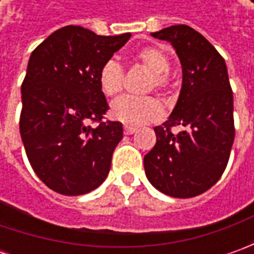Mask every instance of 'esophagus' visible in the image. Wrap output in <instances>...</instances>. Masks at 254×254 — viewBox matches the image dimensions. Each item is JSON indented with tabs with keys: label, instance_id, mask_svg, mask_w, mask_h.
I'll return each mask as SVG.
<instances>
[{
	"label": "esophagus",
	"instance_id": "esophagus-1",
	"mask_svg": "<svg viewBox=\"0 0 254 254\" xmlns=\"http://www.w3.org/2000/svg\"><path fill=\"white\" fill-rule=\"evenodd\" d=\"M135 131H137V128H135V127H131V126H124V134L131 135V134H134Z\"/></svg>",
	"mask_w": 254,
	"mask_h": 254
}]
</instances>
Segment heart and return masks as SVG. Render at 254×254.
Returning a JSON list of instances; mask_svg holds the SVG:
<instances>
[{"instance_id":"b5f03b06","label":"heart","mask_w":254,"mask_h":254,"mask_svg":"<svg viewBox=\"0 0 254 254\" xmlns=\"http://www.w3.org/2000/svg\"><path fill=\"white\" fill-rule=\"evenodd\" d=\"M132 58L137 64L151 72L147 90H152L154 87L160 92L167 90L171 70L170 55L158 46H147L137 51ZM99 84L106 96H116L122 92L124 84V69L122 64L114 59L104 62L99 70ZM110 117L126 126L138 127L161 120L164 109L161 103L154 97L123 96L112 103Z\"/></svg>"}]
</instances>
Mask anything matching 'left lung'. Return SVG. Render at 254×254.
I'll return each instance as SVG.
<instances>
[{"instance_id":"1","label":"left lung","mask_w":254,"mask_h":254,"mask_svg":"<svg viewBox=\"0 0 254 254\" xmlns=\"http://www.w3.org/2000/svg\"><path fill=\"white\" fill-rule=\"evenodd\" d=\"M151 36L175 48L182 87L170 119L154 127L157 142L144 157V170L162 193L192 198L213 187L229 161L235 122L228 69L209 41L188 25H172ZM177 125L186 130L174 134Z\"/></svg>"}]
</instances>
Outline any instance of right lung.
Returning a JSON list of instances; mask_svg holds the SVG:
<instances>
[{
  "label": "right lung",
  "mask_w": 254,
  "mask_h": 254,
  "mask_svg": "<svg viewBox=\"0 0 254 254\" xmlns=\"http://www.w3.org/2000/svg\"><path fill=\"white\" fill-rule=\"evenodd\" d=\"M131 34L96 35L67 25L49 35L29 58L21 86L19 131L35 174L62 195H83L106 180L120 122H103L109 104L99 70ZM96 121V127L87 126Z\"/></svg>",
  "instance_id": "obj_1"
}]
</instances>
